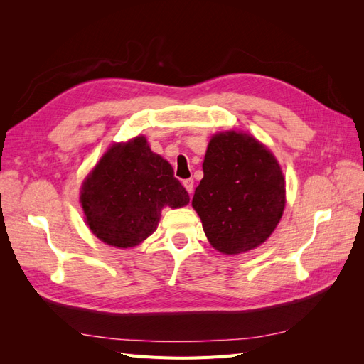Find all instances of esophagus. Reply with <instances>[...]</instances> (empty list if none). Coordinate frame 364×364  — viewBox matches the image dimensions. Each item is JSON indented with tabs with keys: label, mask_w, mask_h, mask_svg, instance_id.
Returning a JSON list of instances; mask_svg holds the SVG:
<instances>
[{
	"label": "esophagus",
	"mask_w": 364,
	"mask_h": 364,
	"mask_svg": "<svg viewBox=\"0 0 364 364\" xmlns=\"http://www.w3.org/2000/svg\"><path fill=\"white\" fill-rule=\"evenodd\" d=\"M183 186H185V190L191 194L193 190H194V181L193 179H185Z\"/></svg>",
	"instance_id": "obj_1"
}]
</instances>
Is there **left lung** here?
Listing matches in <instances>:
<instances>
[{"mask_svg": "<svg viewBox=\"0 0 364 364\" xmlns=\"http://www.w3.org/2000/svg\"><path fill=\"white\" fill-rule=\"evenodd\" d=\"M202 167L193 208L211 246L238 255L262 245L285 206L284 174L273 153L243 132H220L209 141Z\"/></svg>", "mask_w": 364, "mask_h": 364, "instance_id": "1", "label": "left lung"}]
</instances>
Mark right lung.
Wrapping results in <instances>:
<instances>
[{
  "instance_id": "obj_1",
  "label": "right lung",
  "mask_w": 364,
  "mask_h": 364,
  "mask_svg": "<svg viewBox=\"0 0 364 364\" xmlns=\"http://www.w3.org/2000/svg\"><path fill=\"white\" fill-rule=\"evenodd\" d=\"M80 202L92 234L126 249L155 232L164 206H185L190 196L171 165L136 136L109 147L85 179Z\"/></svg>"
}]
</instances>
